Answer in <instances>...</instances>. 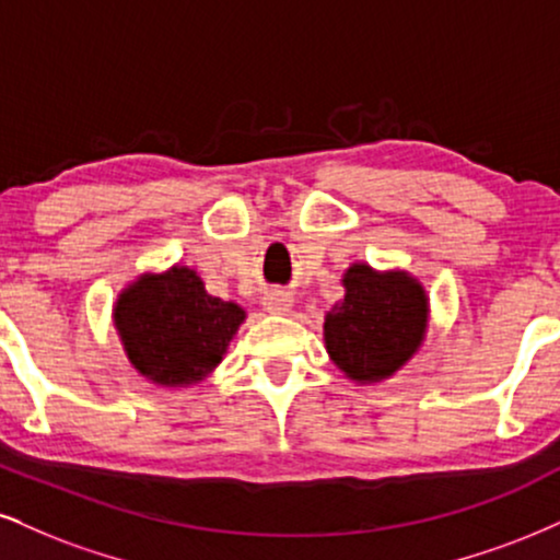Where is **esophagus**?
Wrapping results in <instances>:
<instances>
[{
	"instance_id": "esophagus-1",
	"label": "esophagus",
	"mask_w": 560,
	"mask_h": 560,
	"mask_svg": "<svg viewBox=\"0 0 560 560\" xmlns=\"http://www.w3.org/2000/svg\"><path fill=\"white\" fill-rule=\"evenodd\" d=\"M261 306H265L269 314H285L291 312L293 295L282 291V288H272V291H267L265 299H261Z\"/></svg>"
}]
</instances>
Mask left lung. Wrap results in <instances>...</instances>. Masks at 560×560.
<instances>
[{
  "instance_id": "1",
  "label": "left lung",
  "mask_w": 560,
  "mask_h": 560,
  "mask_svg": "<svg viewBox=\"0 0 560 560\" xmlns=\"http://www.w3.org/2000/svg\"><path fill=\"white\" fill-rule=\"evenodd\" d=\"M345 299L324 319L327 353L355 382L392 376L423 342L428 299L405 272L353 265L342 278Z\"/></svg>"
}]
</instances>
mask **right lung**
<instances>
[{
    "label": "right lung",
    "mask_w": 560,
    "mask_h": 560,
    "mask_svg": "<svg viewBox=\"0 0 560 560\" xmlns=\"http://www.w3.org/2000/svg\"><path fill=\"white\" fill-rule=\"evenodd\" d=\"M244 316L238 303L207 293L189 267L144 275L114 308L129 363L161 386L202 382L223 361Z\"/></svg>",
    "instance_id": "add662e5"
}]
</instances>
